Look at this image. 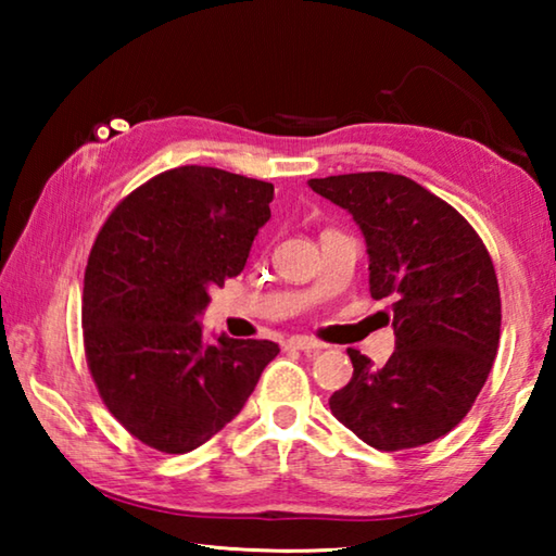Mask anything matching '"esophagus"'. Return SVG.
Returning <instances> with one entry per match:
<instances>
[{
	"label": "esophagus",
	"mask_w": 556,
	"mask_h": 556,
	"mask_svg": "<svg viewBox=\"0 0 556 556\" xmlns=\"http://www.w3.org/2000/svg\"><path fill=\"white\" fill-rule=\"evenodd\" d=\"M289 348H294V351L312 353V351H321V348H326V345H324V343H318V341H314V338L294 336V338H289Z\"/></svg>",
	"instance_id": "esophagus-1"
}]
</instances>
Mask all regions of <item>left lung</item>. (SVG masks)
Segmentation results:
<instances>
[{
    "label": "left lung",
    "mask_w": 556,
    "mask_h": 556,
    "mask_svg": "<svg viewBox=\"0 0 556 556\" xmlns=\"http://www.w3.org/2000/svg\"><path fill=\"white\" fill-rule=\"evenodd\" d=\"M353 215L370 260L372 299H392L394 353L382 368L348 351L353 378L331 412L380 451L414 448L466 417L501 341V291L491 255L468 220L407 176L312 178Z\"/></svg>",
    "instance_id": "obj_1"
}]
</instances>
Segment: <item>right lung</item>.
Returning <instances> with one entry per match:
<instances>
[{"label":"right lung","instance_id":"add662e5","mask_svg":"<svg viewBox=\"0 0 556 556\" xmlns=\"http://www.w3.org/2000/svg\"><path fill=\"white\" fill-rule=\"evenodd\" d=\"M275 186L178 166L122 201L90 250L83 341L102 402L142 444L188 454L238 417L271 341L215 336L199 318L211 289L240 275L269 220Z\"/></svg>","mask_w":556,"mask_h":556}]
</instances>
